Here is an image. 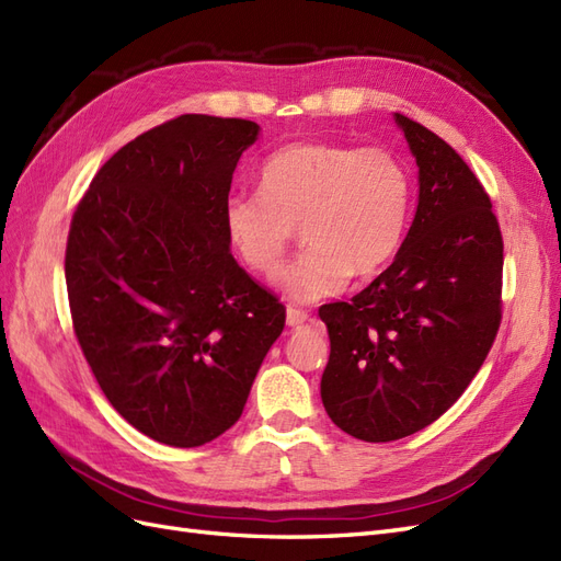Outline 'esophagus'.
Masks as SVG:
<instances>
[{"mask_svg":"<svg viewBox=\"0 0 561 561\" xmlns=\"http://www.w3.org/2000/svg\"><path fill=\"white\" fill-rule=\"evenodd\" d=\"M309 320V311L297 309V307H287V325L290 328H299L304 322Z\"/></svg>","mask_w":561,"mask_h":561,"instance_id":"34e87169","label":"esophagus"}]
</instances>
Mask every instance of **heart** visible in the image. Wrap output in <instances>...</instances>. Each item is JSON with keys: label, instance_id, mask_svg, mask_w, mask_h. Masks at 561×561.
Here are the masks:
<instances>
[{"label": "heart", "instance_id": "obj_1", "mask_svg": "<svg viewBox=\"0 0 561 561\" xmlns=\"http://www.w3.org/2000/svg\"><path fill=\"white\" fill-rule=\"evenodd\" d=\"M410 210L412 175L393 151L295 142L266 159L257 192L227 196L222 222L239 257L266 278L278 276L301 225L309 245L280 285L297 301H318L393 260Z\"/></svg>", "mask_w": 561, "mask_h": 561}]
</instances>
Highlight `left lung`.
I'll list each match as a JSON object with an SVG mask.
<instances>
[{
    "label": "left lung",
    "mask_w": 561,
    "mask_h": 561,
    "mask_svg": "<svg viewBox=\"0 0 561 561\" xmlns=\"http://www.w3.org/2000/svg\"><path fill=\"white\" fill-rule=\"evenodd\" d=\"M419 165V206L396 262L351 301L318 309L330 334L322 404L344 433L390 443L463 396L503 318V236L470 165L396 114Z\"/></svg>",
    "instance_id": "left-lung-1"
}]
</instances>
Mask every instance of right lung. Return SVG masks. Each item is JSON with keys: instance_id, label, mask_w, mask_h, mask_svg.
Wrapping results in <instances>:
<instances>
[{"instance_id": "right-lung-1", "label": "right lung", "mask_w": 561, "mask_h": 561, "mask_svg": "<svg viewBox=\"0 0 561 561\" xmlns=\"http://www.w3.org/2000/svg\"><path fill=\"white\" fill-rule=\"evenodd\" d=\"M260 126L182 114L124 145L77 203L70 316L98 386L133 428L201 447L241 419L285 307L236 264L222 208Z\"/></svg>"}]
</instances>
